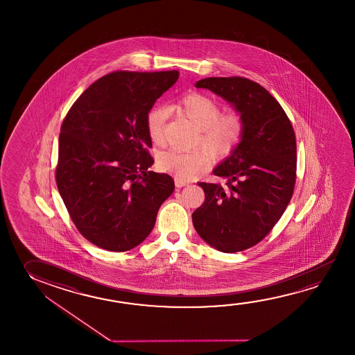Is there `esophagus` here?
<instances>
[{"instance_id":"obj_1","label":"esophagus","mask_w":355,"mask_h":355,"mask_svg":"<svg viewBox=\"0 0 355 355\" xmlns=\"http://www.w3.org/2000/svg\"><path fill=\"white\" fill-rule=\"evenodd\" d=\"M175 187H178V188H182V187L188 186V182L187 180H178V178H175Z\"/></svg>"}]
</instances>
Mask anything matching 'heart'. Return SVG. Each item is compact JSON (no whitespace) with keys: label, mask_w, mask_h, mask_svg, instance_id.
I'll list each match as a JSON object with an SVG mask.
<instances>
[{"label":"heart","mask_w":355,"mask_h":355,"mask_svg":"<svg viewBox=\"0 0 355 355\" xmlns=\"http://www.w3.org/2000/svg\"><path fill=\"white\" fill-rule=\"evenodd\" d=\"M175 110L182 112L199 130L197 145H203L211 156L223 159L233 155L244 140L248 121L243 112L232 110L223 114L220 104L208 95L189 93L177 100ZM169 111L164 106H155L146 117V128L155 145L164 144V128ZM210 155L204 148L193 151L168 150L158 156L159 171L178 180H191L209 166Z\"/></svg>","instance_id":"heart-1"}]
</instances>
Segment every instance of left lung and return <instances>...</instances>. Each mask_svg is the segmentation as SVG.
I'll return each instance as SVG.
<instances>
[{
  "label": "left lung",
  "instance_id": "left-lung-1",
  "mask_svg": "<svg viewBox=\"0 0 355 355\" xmlns=\"http://www.w3.org/2000/svg\"><path fill=\"white\" fill-rule=\"evenodd\" d=\"M244 114V140L213 173L225 186L198 183L204 203L192 214L205 243L221 252L260 243L284 214L296 183V136L279 101L260 84L241 76L205 78L196 84Z\"/></svg>",
  "mask_w": 355,
  "mask_h": 355
}]
</instances>
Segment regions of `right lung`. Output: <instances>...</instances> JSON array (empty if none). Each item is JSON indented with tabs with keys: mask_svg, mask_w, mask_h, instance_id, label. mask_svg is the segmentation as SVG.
<instances>
[{
	"mask_svg": "<svg viewBox=\"0 0 355 355\" xmlns=\"http://www.w3.org/2000/svg\"><path fill=\"white\" fill-rule=\"evenodd\" d=\"M178 76L177 70L112 71L87 87L62 123L57 187L79 233L101 249L140 245L175 191L171 175L148 171L146 117Z\"/></svg>",
	"mask_w": 355,
	"mask_h": 355,
	"instance_id": "right-lung-1",
	"label": "right lung"
}]
</instances>
